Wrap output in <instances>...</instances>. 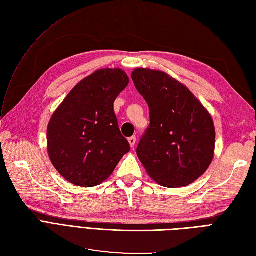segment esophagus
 I'll use <instances>...</instances> for the list:
<instances>
[{"label": "esophagus", "instance_id": "34e87169", "mask_svg": "<svg viewBox=\"0 0 256 256\" xmlns=\"http://www.w3.org/2000/svg\"><path fill=\"white\" fill-rule=\"evenodd\" d=\"M136 142V136H131V138H128V143H129L131 148H132V147H134Z\"/></svg>", "mask_w": 256, "mask_h": 256}]
</instances>
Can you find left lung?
I'll use <instances>...</instances> for the list:
<instances>
[{
  "mask_svg": "<svg viewBox=\"0 0 256 256\" xmlns=\"http://www.w3.org/2000/svg\"><path fill=\"white\" fill-rule=\"evenodd\" d=\"M131 78L150 108V125L136 148L147 174L168 188L194 182L214 156L210 113L186 85L164 72L136 68Z\"/></svg>",
  "mask_w": 256,
  "mask_h": 256,
  "instance_id": "1",
  "label": "left lung"
}]
</instances>
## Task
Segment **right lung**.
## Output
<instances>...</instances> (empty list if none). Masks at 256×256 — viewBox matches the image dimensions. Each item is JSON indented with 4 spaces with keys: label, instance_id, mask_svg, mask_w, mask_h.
I'll use <instances>...</instances> for the list:
<instances>
[{
    "label": "right lung",
    "instance_id": "add662e5",
    "mask_svg": "<svg viewBox=\"0 0 256 256\" xmlns=\"http://www.w3.org/2000/svg\"><path fill=\"white\" fill-rule=\"evenodd\" d=\"M128 83L120 68L98 69L76 84L52 114L47 150L53 166L67 182L95 187L110 177L130 150L113 108Z\"/></svg>",
    "mask_w": 256,
    "mask_h": 256
}]
</instances>
